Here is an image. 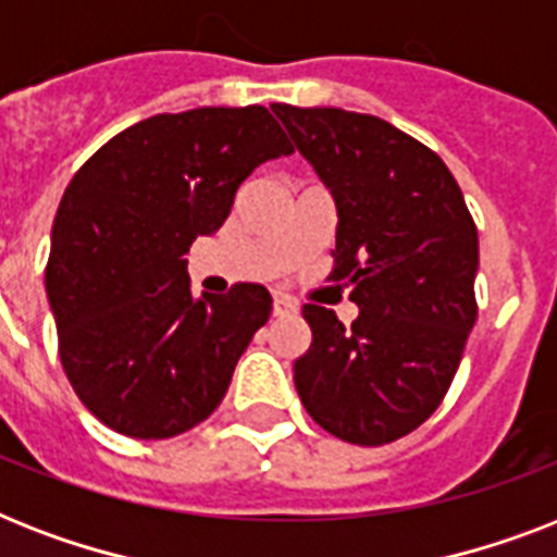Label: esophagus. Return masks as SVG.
Masks as SVG:
<instances>
[{"mask_svg": "<svg viewBox=\"0 0 557 557\" xmlns=\"http://www.w3.org/2000/svg\"><path fill=\"white\" fill-rule=\"evenodd\" d=\"M271 312H274V318H288V314H297V304L292 297H274Z\"/></svg>", "mask_w": 557, "mask_h": 557, "instance_id": "esophagus-1", "label": "esophagus"}]
</instances>
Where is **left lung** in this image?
Wrapping results in <instances>:
<instances>
[{
    "mask_svg": "<svg viewBox=\"0 0 557 557\" xmlns=\"http://www.w3.org/2000/svg\"><path fill=\"white\" fill-rule=\"evenodd\" d=\"M338 208L335 283L358 318L304 306L312 347L295 361L300 401L323 431L387 445L442 405L476 321V225L457 178L387 121L335 107L274 103Z\"/></svg>",
    "mask_w": 557,
    "mask_h": 557,
    "instance_id": "obj_1",
    "label": "left lung"
}]
</instances>
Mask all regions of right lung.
I'll return each mask as SVG.
<instances>
[{
	"label": "right lung",
	"instance_id": "right-lung-1",
	"mask_svg": "<svg viewBox=\"0 0 557 557\" xmlns=\"http://www.w3.org/2000/svg\"><path fill=\"white\" fill-rule=\"evenodd\" d=\"M292 144L265 107L152 115L107 141L65 187L46 265L60 361L100 422L170 440L225 398L271 295H190L187 251L216 234L262 161Z\"/></svg>",
	"mask_w": 557,
	"mask_h": 557
}]
</instances>
